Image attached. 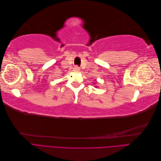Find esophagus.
<instances>
[{
  "instance_id": "esophagus-1",
  "label": "esophagus",
  "mask_w": 161,
  "mask_h": 161,
  "mask_svg": "<svg viewBox=\"0 0 161 161\" xmlns=\"http://www.w3.org/2000/svg\"><path fill=\"white\" fill-rule=\"evenodd\" d=\"M74 71L75 72H79V71H80V69L78 66H75L74 68Z\"/></svg>"
}]
</instances>
